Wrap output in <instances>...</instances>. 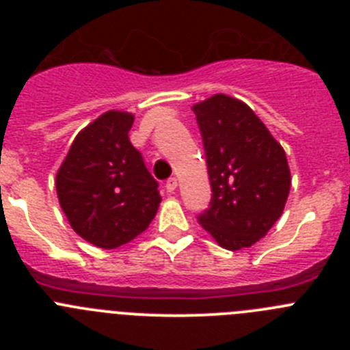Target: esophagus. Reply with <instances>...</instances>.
Segmentation results:
<instances>
[{
  "label": "esophagus",
  "instance_id": "1",
  "mask_svg": "<svg viewBox=\"0 0 350 350\" xmlns=\"http://www.w3.org/2000/svg\"><path fill=\"white\" fill-rule=\"evenodd\" d=\"M165 187H166V191H168V193H173V191L177 189V178H175V177L168 178V180H166V184H165Z\"/></svg>",
  "mask_w": 350,
  "mask_h": 350
}]
</instances>
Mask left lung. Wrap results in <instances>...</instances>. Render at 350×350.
I'll return each mask as SVG.
<instances>
[{
  "label": "left lung",
  "instance_id": "left-lung-1",
  "mask_svg": "<svg viewBox=\"0 0 350 350\" xmlns=\"http://www.w3.org/2000/svg\"><path fill=\"white\" fill-rule=\"evenodd\" d=\"M212 200L198 222L228 250L254 245L282 215L291 173L286 152L245 103L215 94L193 107Z\"/></svg>",
  "mask_w": 350,
  "mask_h": 350
}]
</instances>
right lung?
Wrapping results in <instances>:
<instances>
[{"mask_svg": "<svg viewBox=\"0 0 350 350\" xmlns=\"http://www.w3.org/2000/svg\"><path fill=\"white\" fill-rule=\"evenodd\" d=\"M135 117L110 112L77 135L55 189L77 234L100 249H117L144 233L161 203L159 184L128 133Z\"/></svg>", "mask_w": 350, "mask_h": 350, "instance_id": "add662e5", "label": "right lung"}]
</instances>
